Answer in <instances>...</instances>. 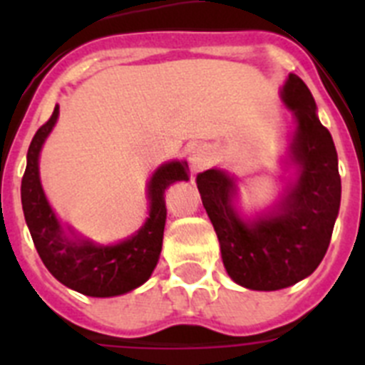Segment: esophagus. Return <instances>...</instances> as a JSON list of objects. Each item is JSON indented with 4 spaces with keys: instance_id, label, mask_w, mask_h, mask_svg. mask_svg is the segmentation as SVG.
I'll return each mask as SVG.
<instances>
[{
    "instance_id": "esophagus-1",
    "label": "esophagus",
    "mask_w": 365,
    "mask_h": 365,
    "mask_svg": "<svg viewBox=\"0 0 365 365\" xmlns=\"http://www.w3.org/2000/svg\"><path fill=\"white\" fill-rule=\"evenodd\" d=\"M188 160H190V168H192V172L199 173L210 166L212 153L208 151V148H205L199 144V146H193L192 150H190Z\"/></svg>"
}]
</instances>
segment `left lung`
Masks as SVG:
<instances>
[{
	"label": "left lung",
	"instance_id": "1",
	"mask_svg": "<svg viewBox=\"0 0 365 365\" xmlns=\"http://www.w3.org/2000/svg\"><path fill=\"white\" fill-rule=\"evenodd\" d=\"M282 98L298 122L291 146L298 180L278 210L245 222L232 208L235 186L227 173L206 170L195 179L228 276L252 291H279L314 272L327 252L340 210L336 148L316 117L309 87L298 74H289Z\"/></svg>",
	"mask_w": 365,
	"mask_h": 365
}]
</instances>
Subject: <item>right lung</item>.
Here are the masks:
<instances>
[{"instance_id":"obj_1","label":"right lung","mask_w":365,"mask_h":365,"mask_svg":"<svg viewBox=\"0 0 365 365\" xmlns=\"http://www.w3.org/2000/svg\"><path fill=\"white\" fill-rule=\"evenodd\" d=\"M56 118L58 106L32 137L21 179V205L34 247L54 278L80 294L109 298L133 291L150 278L159 261L166 222L164 190L175 180H188L186 163H168L153 173L148 186L150 217L133 237L113 247L69 240L45 199L38 173L41 144Z\"/></svg>"}]
</instances>
